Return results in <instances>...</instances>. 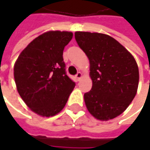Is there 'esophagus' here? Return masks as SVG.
<instances>
[{
	"mask_svg": "<svg viewBox=\"0 0 150 150\" xmlns=\"http://www.w3.org/2000/svg\"><path fill=\"white\" fill-rule=\"evenodd\" d=\"M81 77H82L81 72H78V73L76 74V75H75V78H76V79H77L78 81L80 79H81Z\"/></svg>",
	"mask_w": 150,
	"mask_h": 150,
	"instance_id": "esophagus-1",
	"label": "esophagus"
}]
</instances>
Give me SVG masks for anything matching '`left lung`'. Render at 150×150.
I'll list each match as a JSON object with an SVG mask.
<instances>
[{
	"label": "left lung",
	"mask_w": 150,
	"mask_h": 150,
	"mask_svg": "<svg viewBox=\"0 0 150 150\" xmlns=\"http://www.w3.org/2000/svg\"><path fill=\"white\" fill-rule=\"evenodd\" d=\"M75 38L90 62L92 88L84 94L86 107L97 120L113 119L125 111L137 94L139 70L135 59L107 34L77 31Z\"/></svg>",
	"instance_id": "obj_1"
}]
</instances>
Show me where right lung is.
Returning a JSON list of instances; mask_svg holds the SVG:
<instances>
[{"instance_id": "obj_1", "label": "right lung", "mask_w": 150, "mask_h": 150, "mask_svg": "<svg viewBox=\"0 0 150 150\" xmlns=\"http://www.w3.org/2000/svg\"><path fill=\"white\" fill-rule=\"evenodd\" d=\"M67 31H48L36 38L18 56L14 79L20 96L34 112L50 117L68 100L75 83L66 73L63 50L72 39Z\"/></svg>"}]
</instances>
